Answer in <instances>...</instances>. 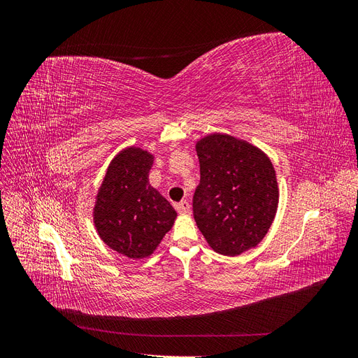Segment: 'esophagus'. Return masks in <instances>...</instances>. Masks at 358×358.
I'll return each instance as SVG.
<instances>
[{
    "label": "esophagus",
    "mask_w": 358,
    "mask_h": 358,
    "mask_svg": "<svg viewBox=\"0 0 358 358\" xmlns=\"http://www.w3.org/2000/svg\"><path fill=\"white\" fill-rule=\"evenodd\" d=\"M176 210L179 213H188L189 212V203L187 200H182L180 203L176 204Z\"/></svg>",
    "instance_id": "34e87169"
}]
</instances>
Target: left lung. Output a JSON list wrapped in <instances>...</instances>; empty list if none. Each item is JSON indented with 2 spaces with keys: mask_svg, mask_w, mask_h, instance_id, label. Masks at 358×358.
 Listing matches in <instances>:
<instances>
[{
  "mask_svg": "<svg viewBox=\"0 0 358 358\" xmlns=\"http://www.w3.org/2000/svg\"><path fill=\"white\" fill-rule=\"evenodd\" d=\"M200 183L194 220L213 251L236 257L264 239L278 209L273 164L258 148L227 134L197 142Z\"/></svg>",
  "mask_w": 358,
  "mask_h": 358,
  "instance_id": "1",
  "label": "left lung"
}]
</instances>
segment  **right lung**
I'll use <instances>...</instances> for the list:
<instances>
[{"instance_id":"right-lung-1","label":"right lung","mask_w":358,"mask_h":358,"mask_svg":"<svg viewBox=\"0 0 358 358\" xmlns=\"http://www.w3.org/2000/svg\"><path fill=\"white\" fill-rule=\"evenodd\" d=\"M152 161V155L138 148L117 154L107 169L94 209V222L103 242L134 259L154 252L178 215L149 185Z\"/></svg>"}]
</instances>
